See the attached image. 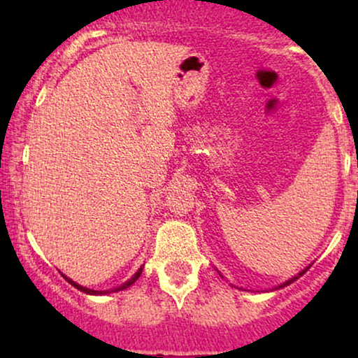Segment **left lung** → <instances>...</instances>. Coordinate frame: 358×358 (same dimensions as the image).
Here are the masks:
<instances>
[{
  "label": "left lung",
  "instance_id": "obj_1",
  "mask_svg": "<svg viewBox=\"0 0 358 358\" xmlns=\"http://www.w3.org/2000/svg\"><path fill=\"white\" fill-rule=\"evenodd\" d=\"M308 269H310V266H308V268H306V269L299 271V273L296 274V276H293V278H291V279H287V281H286V282H282V285H279V286H276V287H274V289H279V287H285V286H289V285H291V282H294V281H296V279H298L299 276H303V274H305ZM217 273H219V271H217ZM219 274H220V273H219ZM220 278H224V276H222V274H220ZM244 291H245V289H244Z\"/></svg>",
  "mask_w": 358,
  "mask_h": 358
}]
</instances>
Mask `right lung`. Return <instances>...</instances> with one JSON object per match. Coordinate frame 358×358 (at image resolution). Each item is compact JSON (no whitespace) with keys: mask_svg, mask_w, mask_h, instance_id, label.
I'll use <instances>...</instances> for the list:
<instances>
[{"mask_svg":"<svg viewBox=\"0 0 358 358\" xmlns=\"http://www.w3.org/2000/svg\"><path fill=\"white\" fill-rule=\"evenodd\" d=\"M141 271H143V266L141 268H139L136 273L133 274V276H131L129 279H127L126 282H122L121 286H116V287H113V289H104V291H101V289H90V287H85V286H80L79 282H76V281H72L71 278H67L65 276V274H62V276H64L65 279H67L69 282H71V285L73 286V287H77V289L79 291H82V293H85V294H94V296H101V294H109V293H117V291H122V289H126V287H129V286H133L134 285V281H136V279L141 276Z\"/></svg>","mask_w":358,"mask_h":358,"instance_id":"right-lung-1","label":"right lung"}]
</instances>
